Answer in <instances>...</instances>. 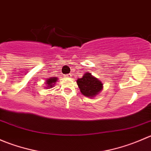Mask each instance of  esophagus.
<instances>
[{
  "instance_id": "esophagus-1",
  "label": "esophagus",
  "mask_w": 151,
  "mask_h": 151,
  "mask_svg": "<svg viewBox=\"0 0 151 151\" xmlns=\"http://www.w3.org/2000/svg\"><path fill=\"white\" fill-rule=\"evenodd\" d=\"M65 77H68V78H71V77H72V74H66V75H65Z\"/></svg>"
}]
</instances>
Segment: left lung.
<instances>
[{
    "label": "left lung",
    "mask_w": 151,
    "mask_h": 151,
    "mask_svg": "<svg viewBox=\"0 0 151 151\" xmlns=\"http://www.w3.org/2000/svg\"><path fill=\"white\" fill-rule=\"evenodd\" d=\"M77 83L81 93L89 98H94L103 89L101 81L89 72H86L83 74V77L77 79Z\"/></svg>",
    "instance_id": "8db88e82"
}]
</instances>
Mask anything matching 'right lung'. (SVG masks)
I'll use <instances>...</instances> for the list:
<instances>
[{
    "mask_svg": "<svg viewBox=\"0 0 151 151\" xmlns=\"http://www.w3.org/2000/svg\"><path fill=\"white\" fill-rule=\"evenodd\" d=\"M58 77H50V78H47L46 80V81H45V84L47 85V87H45V88H47V89H50V88H52L54 87V85H55V83L58 81Z\"/></svg>",
    "mask_w": 151,
    "mask_h": 151,
    "instance_id": "obj_1",
    "label": "right lung"
}]
</instances>
